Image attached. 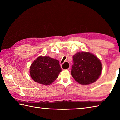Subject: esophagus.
<instances>
[{"label":"esophagus","mask_w":120,"mask_h":120,"mask_svg":"<svg viewBox=\"0 0 120 120\" xmlns=\"http://www.w3.org/2000/svg\"><path fill=\"white\" fill-rule=\"evenodd\" d=\"M69 67H70V66H69V68H68V69H69Z\"/></svg>","instance_id":"1"}]
</instances>
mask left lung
<instances>
[{"label":"left lung","mask_w":120,"mask_h":120,"mask_svg":"<svg viewBox=\"0 0 120 120\" xmlns=\"http://www.w3.org/2000/svg\"><path fill=\"white\" fill-rule=\"evenodd\" d=\"M71 70L74 79L82 85L96 82L101 74L102 65L96 56L89 52H78L73 56Z\"/></svg>","instance_id":"8db88e82"}]
</instances>
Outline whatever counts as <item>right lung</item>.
<instances>
[{
    "label": "right lung",
    "instance_id": "right-lung-1",
    "mask_svg": "<svg viewBox=\"0 0 120 120\" xmlns=\"http://www.w3.org/2000/svg\"><path fill=\"white\" fill-rule=\"evenodd\" d=\"M59 61L47 56H40L30 67V75L35 82L49 85L58 78L61 71Z\"/></svg>",
    "mask_w": 120,
    "mask_h": 120
}]
</instances>
